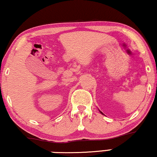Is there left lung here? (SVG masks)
<instances>
[{"label": "left lung", "mask_w": 157, "mask_h": 157, "mask_svg": "<svg viewBox=\"0 0 157 157\" xmlns=\"http://www.w3.org/2000/svg\"><path fill=\"white\" fill-rule=\"evenodd\" d=\"M98 110H99V109H98ZM99 112H101V114H102V115H104V113H103V112H101V111H100V110H99Z\"/></svg>", "instance_id": "obj_1"}]
</instances>
